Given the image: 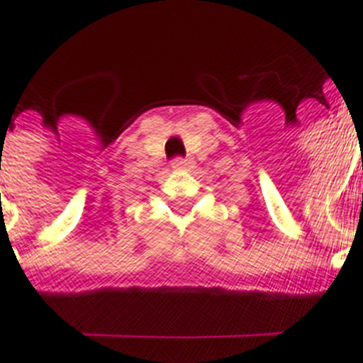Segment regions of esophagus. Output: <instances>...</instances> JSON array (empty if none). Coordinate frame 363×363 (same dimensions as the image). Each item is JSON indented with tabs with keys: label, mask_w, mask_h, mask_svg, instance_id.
<instances>
[{
	"label": "esophagus",
	"mask_w": 363,
	"mask_h": 363,
	"mask_svg": "<svg viewBox=\"0 0 363 363\" xmlns=\"http://www.w3.org/2000/svg\"><path fill=\"white\" fill-rule=\"evenodd\" d=\"M187 166H189V160L182 159V157L174 159V162H172V168H174V170H185Z\"/></svg>",
	"instance_id": "34e87169"
}]
</instances>
